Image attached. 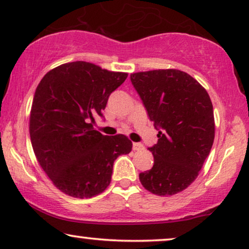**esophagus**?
Here are the masks:
<instances>
[{
	"instance_id": "esophagus-1",
	"label": "esophagus",
	"mask_w": 249,
	"mask_h": 249,
	"mask_svg": "<svg viewBox=\"0 0 249 249\" xmlns=\"http://www.w3.org/2000/svg\"><path fill=\"white\" fill-rule=\"evenodd\" d=\"M143 149H144V146H143L142 143H139V142L133 143V150H134V151H141Z\"/></svg>"
}]
</instances>
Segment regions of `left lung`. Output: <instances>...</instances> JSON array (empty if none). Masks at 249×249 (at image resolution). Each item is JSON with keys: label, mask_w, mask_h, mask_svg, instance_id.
I'll use <instances>...</instances> for the list:
<instances>
[{"label": "left lung", "mask_w": 249, "mask_h": 249, "mask_svg": "<svg viewBox=\"0 0 249 249\" xmlns=\"http://www.w3.org/2000/svg\"><path fill=\"white\" fill-rule=\"evenodd\" d=\"M131 81L158 129L151 148L155 162L139 175L152 194L184 191L196 179L214 141L213 106L206 90L179 70H153L131 74Z\"/></svg>", "instance_id": "obj_1"}]
</instances>
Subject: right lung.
<instances>
[{
    "label": "right lung",
    "instance_id": "add662e5",
    "mask_svg": "<svg viewBox=\"0 0 249 249\" xmlns=\"http://www.w3.org/2000/svg\"><path fill=\"white\" fill-rule=\"evenodd\" d=\"M126 78L127 73L78 61L51 70L38 85L30 111L31 144L40 167L64 194L90 198L103 193L114 161L131 152L125 135H103L92 125Z\"/></svg>",
    "mask_w": 249,
    "mask_h": 249
}]
</instances>
